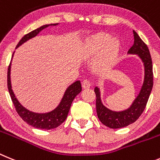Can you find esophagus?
<instances>
[{"mask_svg": "<svg viewBox=\"0 0 160 160\" xmlns=\"http://www.w3.org/2000/svg\"><path fill=\"white\" fill-rule=\"evenodd\" d=\"M90 86H91V84L88 80H84L82 81V88H84V89L90 88Z\"/></svg>", "mask_w": 160, "mask_h": 160, "instance_id": "1", "label": "esophagus"}]
</instances>
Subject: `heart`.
<instances>
[{
	"label": "heart",
	"instance_id": "1",
	"mask_svg": "<svg viewBox=\"0 0 160 160\" xmlns=\"http://www.w3.org/2000/svg\"><path fill=\"white\" fill-rule=\"evenodd\" d=\"M87 52L92 56H98L96 67L98 70L106 71L113 66L118 53L119 42L110 34L99 33L88 40Z\"/></svg>",
	"mask_w": 160,
	"mask_h": 160
}]
</instances>
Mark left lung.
I'll return each mask as SVG.
<instances>
[{
    "label": "left lung",
    "instance_id": "1",
    "mask_svg": "<svg viewBox=\"0 0 160 160\" xmlns=\"http://www.w3.org/2000/svg\"><path fill=\"white\" fill-rule=\"evenodd\" d=\"M133 33L134 42L133 46L129 49L128 54L138 55L143 63L145 70L143 84L138 97H136L130 108L126 110L116 112L110 110L102 104L99 88L96 87L94 88L97 97L96 106L97 117L102 124L112 129L125 127L138 120L145 109L153 87V68L149 49L134 30H133Z\"/></svg>",
    "mask_w": 160,
    "mask_h": 160
}]
</instances>
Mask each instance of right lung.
I'll use <instances>...</instances> for the list:
<instances>
[{
  "label": "right lung",
  "mask_w": 160,
  "mask_h": 160,
  "mask_svg": "<svg viewBox=\"0 0 160 160\" xmlns=\"http://www.w3.org/2000/svg\"><path fill=\"white\" fill-rule=\"evenodd\" d=\"M56 25H58V23L44 25V26H41L39 28L30 32L29 34H26L24 37H22V39L19 41V42L17 45L16 48H18L19 46L24 43L25 42L28 41L30 38L35 37L43 29L47 28L49 26H56ZM13 56H12V58H13ZM10 70L11 63H9V66L8 68V73H7L8 89H9V95H10L11 100H12L13 105H14L16 111L18 112L19 116L23 119V121H25L26 123H28L29 125L34 126L35 128L42 129V130H51V129H55L59 126H60L66 120L69 110H70V107L72 105V101H73L74 98L81 92L82 88L80 80L74 82L73 84H71L68 88H67L64 92V95H63V98L61 100L60 103L54 110L51 111L49 113H34V112L28 110L25 107L22 106L20 102L18 101L16 97H15L13 89H12V85H11Z\"/></svg>",
  "instance_id": "obj_1"
}]
</instances>
